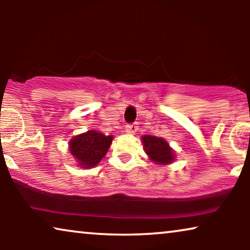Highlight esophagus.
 Returning a JSON list of instances; mask_svg holds the SVG:
<instances>
[{
    "label": "esophagus",
    "mask_w": 250,
    "mask_h": 250,
    "mask_svg": "<svg viewBox=\"0 0 250 250\" xmlns=\"http://www.w3.org/2000/svg\"><path fill=\"white\" fill-rule=\"evenodd\" d=\"M136 131H138V125H136V124H128V125H126L125 132L127 133V134H135Z\"/></svg>",
    "instance_id": "esophagus-1"
}]
</instances>
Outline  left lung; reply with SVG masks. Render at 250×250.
I'll return each instance as SVG.
<instances>
[{
  "label": "left lung",
  "mask_w": 250,
  "mask_h": 250,
  "mask_svg": "<svg viewBox=\"0 0 250 250\" xmlns=\"http://www.w3.org/2000/svg\"><path fill=\"white\" fill-rule=\"evenodd\" d=\"M141 140L146 153L153 163L158 164V165H168V164L174 162V159H175L174 150L163 138H157L153 135H143Z\"/></svg>",
  "instance_id": "8db88e82"
}]
</instances>
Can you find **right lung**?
Returning a JSON list of instances; mask_svg holds the SVG:
<instances>
[{
    "instance_id": "add662e5",
    "label": "right lung",
    "mask_w": 250,
    "mask_h": 250,
    "mask_svg": "<svg viewBox=\"0 0 250 250\" xmlns=\"http://www.w3.org/2000/svg\"><path fill=\"white\" fill-rule=\"evenodd\" d=\"M112 135H104L95 129L82 133L69 141V151L83 168L95 167L108 152Z\"/></svg>"
}]
</instances>
